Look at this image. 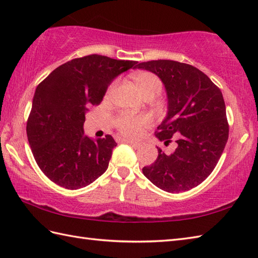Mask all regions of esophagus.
<instances>
[{
    "mask_svg": "<svg viewBox=\"0 0 258 258\" xmlns=\"http://www.w3.org/2000/svg\"><path fill=\"white\" fill-rule=\"evenodd\" d=\"M122 142H123V143L130 144L131 146L134 147V149H139L140 145H141V144L139 143V142H133V141H128V140H122Z\"/></svg>",
    "mask_w": 258,
    "mask_h": 258,
    "instance_id": "esophagus-1",
    "label": "esophagus"
}]
</instances>
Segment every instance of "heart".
I'll return each mask as SVG.
<instances>
[{"label": "heart", "mask_w": 258, "mask_h": 258, "mask_svg": "<svg viewBox=\"0 0 258 258\" xmlns=\"http://www.w3.org/2000/svg\"><path fill=\"white\" fill-rule=\"evenodd\" d=\"M131 79L145 98H154L162 91V81L154 73L145 72V71L135 72L131 75ZM115 86H116V83L109 85L106 96L112 94ZM114 123L120 135H123L124 138L136 139L142 133V131L151 124V118L146 114L131 115L127 113H122L116 116Z\"/></svg>", "instance_id": "b5f03b06"}]
</instances>
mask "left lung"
<instances>
[{"instance_id":"obj_1","label":"left lung","mask_w":258,"mask_h":258,"mask_svg":"<svg viewBox=\"0 0 258 258\" xmlns=\"http://www.w3.org/2000/svg\"><path fill=\"white\" fill-rule=\"evenodd\" d=\"M165 85L168 112L158 125L156 138L166 146L175 135L176 150L165 154L160 147L156 161L143 167L151 182L168 193L196 187L215 168L228 140L229 126L221 90L193 65L171 59L140 63Z\"/></svg>"}]
</instances>
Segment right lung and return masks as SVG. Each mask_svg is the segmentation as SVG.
Wrapping results in <instances>:
<instances>
[{
  "label": "right lung",
  "mask_w": 258,
  "mask_h": 258,
  "mask_svg": "<svg viewBox=\"0 0 258 258\" xmlns=\"http://www.w3.org/2000/svg\"><path fill=\"white\" fill-rule=\"evenodd\" d=\"M135 64L92 54L62 64L37 85L26 134L38 167L52 182L79 189L106 171L117 144L111 135L96 141L84 135L85 113Z\"/></svg>",
  "instance_id": "add662e5"
}]
</instances>
